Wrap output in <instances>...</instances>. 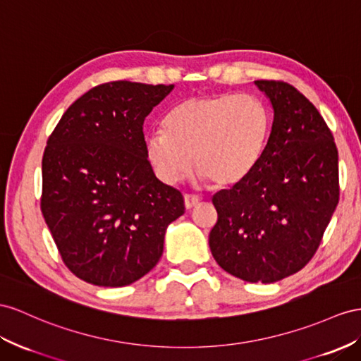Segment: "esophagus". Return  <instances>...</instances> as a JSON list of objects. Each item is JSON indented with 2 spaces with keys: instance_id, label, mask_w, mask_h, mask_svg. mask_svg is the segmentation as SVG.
<instances>
[{
  "instance_id": "esophagus-1",
  "label": "esophagus",
  "mask_w": 361,
  "mask_h": 361,
  "mask_svg": "<svg viewBox=\"0 0 361 361\" xmlns=\"http://www.w3.org/2000/svg\"><path fill=\"white\" fill-rule=\"evenodd\" d=\"M201 202V200L198 197H192V195H184V207L188 210L197 207Z\"/></svg>"
}]
</instances>
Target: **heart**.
I'll return each mask as SVG.
<instances>
[{
	"mask_svg": "<svg viewBox=\"0 0 361 361\" xmlns=\"http://www.w3.org/2000/svg\"><path fill=\"white\" fill-rule=\"evenodd\" d=\"M271 114L250 94H207L180 102L164 117V131L145 135L157 177L175 184L193 166L215 188L236 186L261 163Z\"/></svg>",
	"mask_w": 361,
	"mask_h": 361,
	"instance_id": "b5f03b06",
	"label": "heart"
}]
</instances>
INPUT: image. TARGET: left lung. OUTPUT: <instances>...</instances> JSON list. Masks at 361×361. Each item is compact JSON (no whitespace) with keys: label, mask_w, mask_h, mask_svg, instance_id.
Returning a JSON list of instances; mask_svg holds the SVG:
<instances>
[{"label":"left lung","mask_w":361,"mask_h":361,"mask_svg":"<svg viewBox=\"0 0 361 361\" xmlns=\"http://www.w3.org/2000/svg\"><path fill=\"white\" fill-rule=\"evenodd\" d=\"M273 108L261 163L212 202L218 221L209 247L221 269L245 282L273 283L310 262L338 202V154L329 128L290 84L256 80Z\"/></svg>","instance_id":"left-lung-1"}]
</instances>
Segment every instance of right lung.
Here are the masks:
<instances>
[{
    "label": "right lung",
    "instance_id": "add662e5",
    "mask_svg": "<svg viewBox=\"0 0 361 361\" xmlns=\"http://www.w3.org/2000/svg\"><path fill=\"white\" fill-rule=\"evenodd\" d=\"M173 85L117 80L91 88L61 117L42 157L41 210L79 279L125 286L160 261L183 195L155 177L143 123Z\"/></svg>",
    "mask_w": 361,
    "mask_h": 361
}]
</instances>
